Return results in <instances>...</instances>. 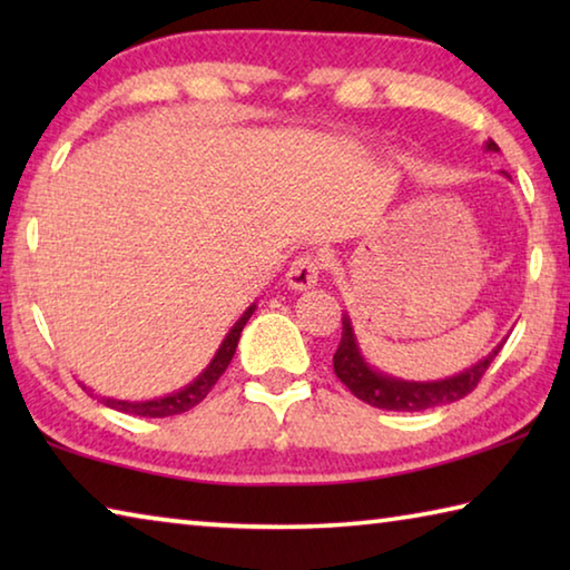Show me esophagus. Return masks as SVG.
<instances>
[{
    "label": "esophagus",
    "instance_id": "34e87169",
    "mask_svg": "<svg viewBox=\"0 0 570 570\" xmlns=\"http://www.w3.org/2000/svg\"><path fill=\"white\" fill-rule=\"evenodd\" d=\"M320 262L312 254H302L286 274L288 288H294V292H308V288H314L320 284Z\"/></svg>",
    "mask_w": 570,
    "mask_h": 570
}]
</instances>
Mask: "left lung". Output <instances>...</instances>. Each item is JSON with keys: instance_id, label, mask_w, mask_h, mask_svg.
I'll use <instances>...</instances> for the list:
<instances>
[{"instance_id": "8db88e82", "label": "left lung", "mask_w": 570, "mask_h": 570, "mask_svg": "<svg viewBox=\"0 0 570 570\" xmlns=\"http://www.w3.org/2000/svg\"><path fill=\"white\" fill-rule=\"evenodd\" d=\"M485 150L498 153L500 148L493 140H488ZM503 176L510 178L505 170ZM503 344L505 340L498 346H493V352L482 356L480 362H475L458 374H452V377L428 380V382L402 380V377H392V374L382 372L377 366L366 362V356L362 354V346L356 342L350 314H344L342 342H340V350L334 354V374L342 380V384H346V390H350L356 400L372 404V407L394 410V412H422V410H432V407H442V404L458 402L475 390L490 362H493L498 352L503 350Z\"/></svg>"}]
</instances>
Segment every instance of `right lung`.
Segmentation results:
<instances>
[{
    "label": "right lung",
    "mask_w": 570,
    "mask_h": 570,
    "mask_svg": "<svg viewBox=\"0 0 570 570\" xmlns=\"http://www.w3.org/2000/svg\"><path fill=\"white\" fill-rule=\"evenodd\" d=\"M256 312V302L250 304L244 314L238 316V322L230 326L228 334L224 336V342L214 354V360L206 364V370L198 374L196 380L188 382L186 387H180L170 394H163V397H153V400H115V397H100L105 407L118 410L125 414H138V417H170V414H180L188 412L190 407H196L200 400H206V394L214 390V384L218 382L220 374L226 372V366L230 364L236 354V346L240 340V332H244L246 322L250 320V314ZM85 392H90L92 397V387H85Z\"/></svg>",
    "instance_id": "obj_1"
}]
</instances>
